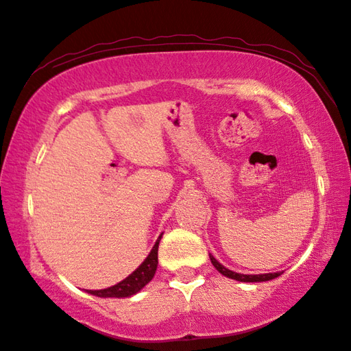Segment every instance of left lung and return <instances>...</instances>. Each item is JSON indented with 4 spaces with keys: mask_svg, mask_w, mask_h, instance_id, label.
Instances as JSON below:
<instances>
[{
    "mask_svg": "<svg viewBox=\"0 0 351 351\" xmlns=\"http://www.w3.org/2000/svg\"><path fill=\"white\" fill-rule=\"evenodd\" d=\"M210 259L213 265L217 268V271L221 273L223 276H226L229 279H235L240 282H265V280H271L276 279L278 276H280L282 273H265V274H241V273H235L232 270H229L225 265H221L217 259H215L213 255H210Z\"/></svg>",
    "mask_w": 351,
    "mask_h": 351,
    "instance_id": "1",
    "label": "left lung"
}]
</instances>
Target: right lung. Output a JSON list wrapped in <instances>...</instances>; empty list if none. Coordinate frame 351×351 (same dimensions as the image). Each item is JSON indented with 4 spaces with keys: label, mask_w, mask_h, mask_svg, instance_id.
I'll use <instances>...</instances> for the list:
<instances>
[{
    "label": "right lung",
    "mask_w": 351,
    "mask_h": 351,
    "mask_svg": "<svg viewBox=\"0 0 351 351\" xmlns=\"http://www.w3.org/2000/svg\"><path fill=\"white\" fill-rule=\"evenodd\" d=\"M162 234L158 237L155 245L152 247L151 253H149L147 258L141 263V265L137 268L136 271H132L128 278L123 279L122 282L116 283V285L106 288V289H88L87 293L98 297H131L137 294L138 291L147 285L149 282L152 280L154 274L156 271V265H158V244L161 240Z\"/></svg>",
    "instance_id": "1"
}]
</instances>
